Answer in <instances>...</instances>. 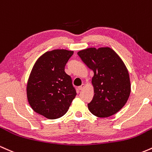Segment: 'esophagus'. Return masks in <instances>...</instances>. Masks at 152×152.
Listing matches in <instances>:
<instances>
[{"label":"esophagus","mask_w":152,"mask_h":152,"mask_svg":"<svg viewBox=\"0 0 152 152\" xmlns=\"http://www.w3.org/2000/svg\"><path fill=\"white\" fill-rule=\"evenodd\" d=\"M84 88H85V85L83 84L82 85H80V87H78V89H79V90H82Z\"/></svg>","instance_id":"obj_1"}]
</instances>
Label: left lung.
Wrapping results in <instances>:
<instances>
[{"label":"left lung","mask_w":152,"mask_h":152,"mask_svg":"<svg viewBox=\"0 0 152 152\" xmlns=\"http://www.w3.org/2000/svg\"><path fill=\"white\" fill-rule=\"evenodd\" d=\"M94 72V96L88 109L97 117L106 118L118 112L131 93L129 72L119 56L109 47L88 48L77 52Z\"/></svg>","instance_id":"8db88e82"}]
</instances>
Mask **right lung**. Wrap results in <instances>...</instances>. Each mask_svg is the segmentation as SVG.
Listing matches in <instances>:
<instances>
[{
    "label": "right lung",
    "mask_w": 152,
    "mask_h": 152,
    "mask_svg": "<svg viewBox=\"0 0 152 152\" xmlns=\"http://www.w3.org/2000/svg\"><path fill=\"white\" fill-rule=\"evenodd\" d=\"M72 51L54 49L37 59L27 83V98L36 112L49 119L63 116L77 93L64 67Z\"/></svg>",
    "instance_id": "add662e5"
}]
</instances>
